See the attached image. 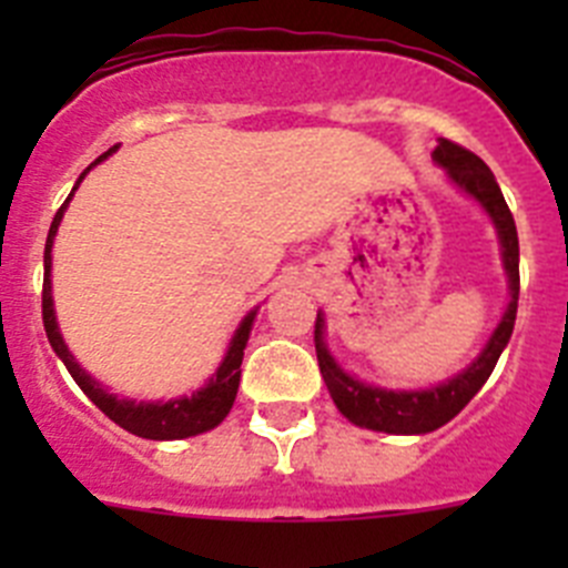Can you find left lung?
<instances>
[{"label": "left lung", "instance_id": "obj_1", "mask_svg": "<svg viewBox=\"0 0 568 568\" xmlns=\"http://www.w3.org/2000/svg\"><path fill=\"white\" fill-rule=\"evenodd\" d=\"M433 162L446 170V179L455 184L471 202H478L480 210L491 219L500 244V261H504L506 284H509V304L500 315L498 327L491 329L489 341L484 344L475 361L466 364L453 378L440 384L426 386V389H384V386L366 384L349 375L344 366L329 353L327 338H324V313L318 310L315 318V353H318L321 375L333 395L338 413L346 420H353L361 429L389 435H426L435 433L438 426L449 424L455 415L478 395L480 386L491 375L498 364L500 353L506 349L515 329V315H518V293H520V250L518 230L511 219L506 199L500 193L498 182L484 159L464 150L449 139H438V148L433 150Z\"/></svg>", "mask_w": 568, "mask_h": 568}]
</instances>
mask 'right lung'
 Wrapping results in <instances>:
<instances>
[{
	"mask_svg": "<svg viewBox=\"0 0 568 568\" xmlns=\"http://www.w3.org/2000/svg\"><path fill=\"white\" fill-rule=\"evenodd\" d=\"M115 150V148H113ZM113 150L102 153L97 162L90 164L82 175H79V182L73 184L70 195L64 199V204L59 207V213L53 215V224H50L48 241H44V284H42V321H44V333H48L50 346H53V353L62 358V364L68 366V373L73 375L79 386H82V393L88 395L93 404L108 415L113 424H119L128 433L139 435V438L148 440H182V438H193V435L210 433L213 426L222 424L224 418L233 409L235 393H239V381H241V358H244V349H247L250 341V329H253V321L258 307L250 310L244 318H241L239 329L233 333L227 344V353H224L222 364L215 366V373L204 381V386H199L193 395H182V398H170V400H135V398H119L93 375L73 358V353L64 344L62 333H59V321H57V310H53V287H50V267H53V239L59 233V224H62V215L68 210L70 199L79 190L84 175L90 170L97 168L99 162H104Z\"/></svg>",
	"mask_w": 568,
	"mask_h": 568,
	"instance_id": "add662e5",
	"label": "right lung"
}]
</instances>
